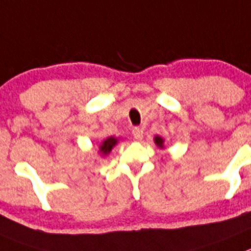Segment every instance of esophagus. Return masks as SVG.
Here are the masks:
<instances>
[{
  "mask_svg": "<svg viewBox=\"0 0 251 251\" xmlns=\"http://www.w3.org/2000/svg\"><path fill=\"white\" fill-rule=\"evenodd\" d=\"M132 136L135 140H141L144 136V131L141 127H134L132 128Z\"/></svg>",
  "mask_w": 251,
  "mask_h": 251,
  "instance_id": "1",
  "label": "esophagus"
}]
</instances>
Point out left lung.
<instances>
[{"label":"left lung","mask_w":251,"mask_h":251,"mask_svg":"<svg viewBox=\"0 0 251 251\" xmlns=\"http://www.w3.org/2000/svg\"><path fill=\"white\" fill-rule=\"evenodd\" d=\"M153 141H155V144H156L160 149H164V139H162V137L155 136L153 137Z\"/></svg>","instance_id":"8db88e82"}]
</instances>
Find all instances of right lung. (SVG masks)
<instances>
[{"label": "right lung", "instance_id": "right-lung-1", "mask_svg": "<svg viewBox=\"0 0 251 251\" xmlns=\"http://www.w3.org/2000/svg\"><path fill=\"white\" fill-rule=\"evenodd\" d=\"M117 142H119V140L116 139V137L114 136H110L107 137V139H105L102 141V144L100 145V153L102 155V156H106V155H109L110 152H111L112 148H114L115 145H116Z\"/></svg>", "mask_w": 251, "mask_h": 251}]
</instances>
